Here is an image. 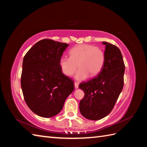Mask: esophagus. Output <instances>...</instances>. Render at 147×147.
Wrapping results in <instances>:
<instances>
[{
    "label": "esophagus",
    "mask_w": 147,
    "mask_h": 147,
    "mask_svg": "<svg viewBox=\"0 0 147 147\" xmlns=\"http://www.w3.org/2000/svg\"><path fill=\"white\" fill-rule=\"evenodd\" d=\"M74 88H75L76 89L78 88V86H79V83H78L75 82V83H74Z\"/></svg>",
    "instance_id": "34e87169"
}]
</instances>
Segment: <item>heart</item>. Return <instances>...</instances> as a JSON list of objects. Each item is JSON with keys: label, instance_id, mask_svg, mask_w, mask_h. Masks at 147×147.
Listing matches in <instances>:
<instances>
[{"label": "heart", "instance_id": "obj_1", "mask_svg": "<svg viewBox=\"0 0 147 147\" xmlns=\"http://www.w3.org/2000/svg\"><path fill=\"white\" fill-rule=\"evenodd\" d=\"M70 57H62L59 59V67L64 75L71 76L79 67L75 79L83 80L95 76L101 71L104 66L105 55L102 50L95 45L80 44L74 46L69 51Z\"/></svg>", "mask_w": 147, "mask_h": 147}]
</instances>
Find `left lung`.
<instances>
[{"label":"left lung","mask_w":147,"mask_h":147,"mask_svg":"<svg viewBox=\"0 0 147 147\" xmlns=\"http://www.w3.org/2000/svg\"><path fill=\"white\" fill-rule=\"evenodd\" d=\"M105 45V61L98 75L79 88L85 92L80 102V111L83 117L97 121L110 113L123 90L125 65L120 50L110 43Z\"/></svg>","instance_id":"left-lung-1"}]
</instances>
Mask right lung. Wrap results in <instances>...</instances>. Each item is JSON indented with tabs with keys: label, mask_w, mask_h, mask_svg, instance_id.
I'll list each match as a JSON object with an SVG mask.
<instances>
[{
	"label": "right lung",
	"mask_w": 147,
	"mask_h": 147,
	"mask_svg": "<svg viewBox=\"0 0 147 147\" xmlns=\"http://www.w3.org/2000/svg\"><path fill=\"white\" fill-rule=\"evenodd\" d=\"M68 44L43 39L24 55L21 85L24 100L34 113L52 117L63 108L74 90L73 81L62 74L59 59Z\"/></svg>",
	"instance_id": "right-lung-1"
}]
</instances>
